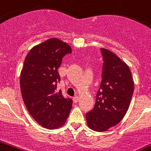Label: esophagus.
<instances>
[{
  "instance_id": "obj_1",
  "label": "esophagus",
  "mask_w": 151,
  "mask_h": 151,
  "mask_svg": "<svg viewBox=\"0 0 151 151\" xmlns=\"http://www.w3.org/2000/svg\"><path fill=\"white\" fill-rule=\"evenodd\" d=\"M73 102H74V103H77V102H78V101H79L78 96H74V97L73 98Z\"/></svg>"
}]
</instances>
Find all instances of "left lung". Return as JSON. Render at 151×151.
Instances as JSON below:
<instances>
[{
    "label": "left lung",
    "mask_w": 151,
    "mask_h": 151,
    "mask_svg": "<svg viewBox=\"0 0 151 151\" xmlns=\"http://www.w3.org/2000/svg\"><path fill=\"white\" fill-rule=\"evenodd\" d=\"M102 80L92 110L86 114L91 130L105 132L123 119L130 105L134 82L130 68L110 50L101 48Z\"/></svg>",
    "instance_id": "obj_1"
}]
</instances>
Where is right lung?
<instances>
[{"label":"right lung","mask_w":151,"mask_h":151,"mask_svg":"<svg viewBox=\"0 0 151 151\" xmlns=\"http://www.w3.org/2000/svg\"><path fill=\"white\" fill-rule=\"evenodd\" d=\"M70 53L67 43L50 38L32 47L24 60L20 74L24 105L33 119L47 129L64 125L72 109V100L56 89L60 81L58 68Z\"/></svg>","instance_id":"right-lung-1"}]
</instances>
